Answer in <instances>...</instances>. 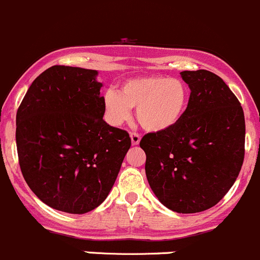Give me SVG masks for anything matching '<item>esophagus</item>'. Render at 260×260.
I'll use <instances>...</instances> for the list:
<instances>
[{"mask_svg": "<svg viewBox=\"0 0 260 260\" xmlns=\"http://www.w3.org/2000/svg\"><path fill=\"white\" fill-rule=\"evenodd\" d=\"M130 138H131V144H133L134 146H136V145H139V144H140L141 136L139 135V134L131 133V134H130Z\"/></svg>", "mask_w": 260, "mask_h": 260, "instance_id": "1", "label": "esophagus"}]
</instances>
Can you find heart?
<instances>
[{
  "mask_svg": "<svg viewBox=\"0 0 260 260\" xmlns=\"http://www.w3.org/2000/svg\"><path fill=\"white\" fill-rule=\"evenodd\" d=\"M189 101L188 86L175 77L139 76L120 85L117 93L109 90L104 95L106 120L112 126H120L130 119L131 109L150 133H162L178 125Z\"/></svg>",
  "mask_w": 260,
  "mask_h": 260,
  "instance_id": "obj_1",
  "label": "heart"
}]
</instances>
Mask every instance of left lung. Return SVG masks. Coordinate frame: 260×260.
<instances>
[{
  "label": "left lung",
  "instance_id": "8db88e82",
  "mask_svg": "<svg viewBox=\"0 0 260 260\" xmlns=\"http://www.w3.org/2000/svg\"><path fill=\"white\" fill-rule=\"evenodd\" d=\"M188 106L176 126L146 134L149 185L168 209L181 214L218 204L237 180L244 160L245 120L228 85L207 70L183 71Z\"/></svg>",
  "mask_w": 260,
  "mask_h": 260
}]
</instances>
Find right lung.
<instances>
[{
	"label": "right lung",
	"mask_w": 260,
	"mask_h": 260,
	"mask_svg": "<svg viewBox=\"0 0 260 260\" xmlns=\"http://www.w3.org/2000/svg\"><path fill=\"white\" fill-rule=\"evenodd\" d=\"M96 70L56 65L28 87L16 115L20 168L37 198L56 210L85 214L114 186L131 146L104 121Z\"/></svg>",
	"instance_id": "obj_1"
}]
</instances>
